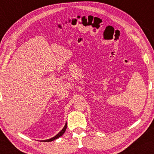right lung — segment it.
I'll use <instances>...</instances> for the list:
<instances>
[{"label":"right lung","mask_w":154,"mask_h":154,"mask_svg":"<svg viewBox=\"0 0 154 154\" xmlns=\"http://www.w3.org/2000/svg\"><path fill=\"white\" fill-rule=\"evenodd\" d=\"M66 129H67V123L65 124V127H63V129L61 130V131L59 132V133L57 134V135H56L54 137H53V138H50V139H47V140H42V142H51V141H53V140H56V139H57V138H58L59 137H60L61 136H63V135L64 134V133H65V131H66Z\"/></svg>","instance_id":"obj_1"}]
</instances>
